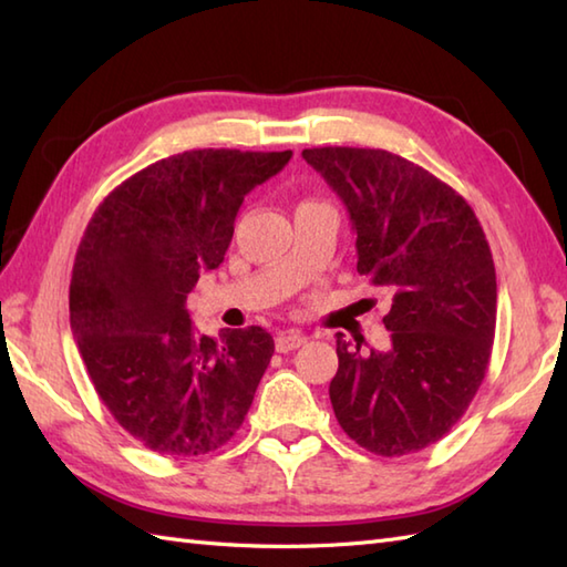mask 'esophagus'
Wrapping results in <instances>:
<instances>
[{"mask_svg":"<svg viewBox=\"0 0 567 567\" xmlns=\"http://www.w3.org/2000/svg\"><path fill=\"white\" fill-rule=\"evenodd\" d=\"M305 343H307V336L299 333V331H282V333L275 339V348H277V351H280V353H290V351H295V348L305 346Z\"/></svg>","mask_w":567,"mask_h":567,"instance_id":"34e87169","label":"esophagus"}]
</instances>
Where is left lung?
I'll use <instances>...</instances> for the list:
<instances>
[{"label": "left lung", "mask_w": 567, "mask_h": 567, "mask_svg": "<svg viewBox=\"0 0 567 567\" xmlns=\"http://www.w3.org/2000/svg\"><path fill=\"white\" fill-rule=\"evenodd\" d=\"M302 158L351 214L358 272L392 299L390 348L336 336L333 414L370 453H416L457 424L485 380L497 323L485 231L451 185L402 155L327 146Z\"/></svg>", "instance_id": "8db88e82"}]
</instances>
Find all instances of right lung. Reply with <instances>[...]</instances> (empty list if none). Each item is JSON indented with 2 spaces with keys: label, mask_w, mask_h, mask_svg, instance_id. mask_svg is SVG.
Here are the masks:
<instances>
[{
  "label": "right lung",
  "mask_w": 567,
  "mask_h": 567,
  "mask_svg": "<svg viewBox=\"0 0 567 567\" xmlns=\"http://www.w3.org/2000/svg\"><path fill=\"white\" fill-rule=\"evenodd\" d=\"M292 151H185L131 175L92 214L70 280V329L100 400L146 449L189 457L244 424L275 351L260 327L197 336L185 307L219 268L248 192Z\"/></svg>",
  "instance_id": "right-lung-1"
}]
</instances>
